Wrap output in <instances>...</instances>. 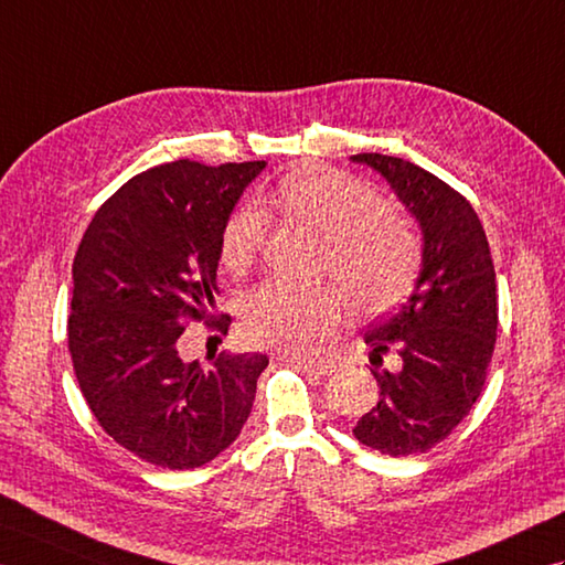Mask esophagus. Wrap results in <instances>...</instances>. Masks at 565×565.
<instances>
[{"instance_id":"obj_1","label":"esophagus","mask_w":565,"mask_h":565,"mask_svg":"<svg viewBox=\"0 0 565 565\" xmlns=\"http://www.w3.org/2000/svg\"><path fill=\"white\" fill-rule=\"evenodd\" d=\"M295 365L302 367L305 372H315V374H331L335 365L331 360H315V358H295Z\"/></svg>"}]
</instances>
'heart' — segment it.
I'll return each instance as SVG.
<instances>
[{
    "label": "heart",
    "instance_id": "obj_1",
    "mask_svg": "<svg viewBox=\"0 0 565 565\" xmlns=\"http://www.w3.org/2000/svg\"><path fill=\"white\" fill-rule=\"evenodd\" d=\"M263 207H278L323 236L321 268L345 287L360 311L377 315L406 295L420 260L418 234L384 210L382 195L365 181L343 171H302L280 181ZM263 207L246 203L224 222L220 260L227 270L239 273L260 254L268 234ZM345 305L335 285L266 282L246 297L242 329L256 345L309 355L333 335Z\"/></svg>",
    "mask_w": 565,
    "mask_h": 565
}]
</instances>
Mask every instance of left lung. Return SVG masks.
<instances>
[{
	"instance_id": "left-lung-1",
	"label": "left lung",
	"mask_w": 565,
	"mask_h": 565,
	"mask_svg": "<svg viewBox=\"0 0 565 565\" xmlns=\"http://www.w3.org/2000/svg\"><path fill=\"white\" fill-rule=\"evenodd\" d=\"M394 188L423 230V268L408 302L372 323L365 343L377 404L358 420L355 437L388 457L423 455L469 416L481 396L498 333L491 248L471 203L435 173L377 152L353 154Z\"/></svg>"
}]
</instances>
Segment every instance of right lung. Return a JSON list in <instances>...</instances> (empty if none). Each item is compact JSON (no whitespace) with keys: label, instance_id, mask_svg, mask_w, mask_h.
I'll use <instances>...</instances> for the list:
<instances>
[{"label":"right lung","instance_id":"1","mask_svg":"<svg viewBox=\"0 0 565 565\" xmlns=\"http://www.w3.org/2000/svg\"><path fill=\"white\" fill-rule=\"evenodd\" d=\"M266 161L179 159L137 173L98 207L72 263L67 343L98 425L161 469L203 467L242 433L268 358L181 360L185 326L215 315L220 234Z\"/></svg>","mask_w":565,"mask_h":565}]
</instances>
